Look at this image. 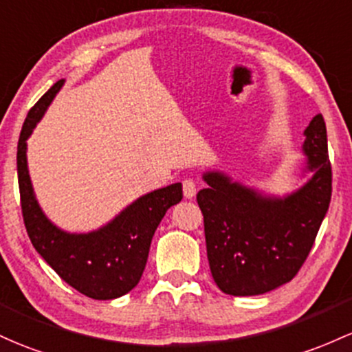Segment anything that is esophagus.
Wrapping results in <instances>:
<instances>
[{
	"instance_id": "esophagus-1",
	"label": "esophagus",
	"mask_w": 352,
	"mask_h": 352,
	"mask_svg": "<svg viewBox=\"0 0 352 352\" xmlns=\"http://www.w3.org/2000/svg\"><path fill=\"white\" fill-rule=\"evenodd\" d=\"M182 187H184V195L185 199H194L195 194H197V184L194 179H185L182 182Z\"/></svg>"
}]
</instances>
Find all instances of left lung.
I'll return each mask as SVG.
<instances>
[{
  "instance_id": "obj_1",
  "label": "left lung",
  "mask_w": 352,
  "mask_h": 352,
  "mask_svg": "<svg viewBox=\"0 0 352 352\" xmlns=\"http://www.w3.org/2000/svg\"><path fill=\"white\" fill-rule=\"evenodd\" d=\"M304 152L314 175L285 199H264L217 172L197 194L204 215L207 257L219 289L230 296H257L296 277L314 245L333 192L322 115L306 129Z\"/></svg>"
}]
</instances>
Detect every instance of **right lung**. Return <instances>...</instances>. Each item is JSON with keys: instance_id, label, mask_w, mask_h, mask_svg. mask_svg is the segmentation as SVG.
Segmentation results:
<instances>
[{"instance_id": "obj_1", "label": "right lung", "mask_w": 352, "mask_h": 352, "mask_svg": "<svg viewBox=\"0 0 352 352\" xmlns=\"http://www.w3.org/2000/svg\"><path fill=\"white\" fill-rule=\"evenodd\" d=\"M61 85L63 80L34 103L19 133L16 165L23 222L36 252L65 283L91 299H115L132 291L140 280L153 234L165 212L182 200V184L140 197L96 232L76 235L56 229L34 199L26 167V138Z\"/></svg>"}]
</instances>
